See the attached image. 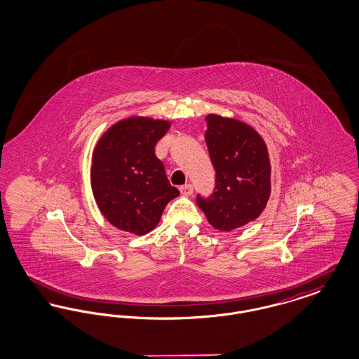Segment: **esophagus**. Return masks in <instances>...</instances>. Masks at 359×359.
Segmentation results:
<instances>
[{"instance_id": "1", "label": "esophagus", "mask_w": 359, "mask_h": 359, "mask_svg": "<svg viewBox=\"0 0 359 359\" xmlns=\"http://www.w3.org/2000/svg\"><path fill=\"white\" fill-rule=\"evenodd\" d=\"M180 192H182L183 196H189V195L194 194V187L191 184H184V186L180 187Z\"/></svg>"}]
</instances>
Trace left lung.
Instances as JSON below:
<instances>
[{
	"label": "left lung",
	"instance_id": "obj_1",
	"mask_svg": "<svg viewBox=\"0 0 359 359\" xmlns=\"http://www.w3.org/2000/svg\"><path fill=\"white\" fill-rule=\"evenodd\" d=\"M205 144L215 168L214 192L196 196L211 226L221 231L255 221L271 195V163L264 140L234 118L205 117Z\"/></svg>",
	"mask_w": 359,
	"mask_h": 359
}]
</instances>
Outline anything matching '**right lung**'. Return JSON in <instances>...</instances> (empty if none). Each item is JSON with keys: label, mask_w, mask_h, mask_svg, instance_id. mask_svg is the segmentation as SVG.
I'll return each instance as SVG.
<instances>
[{"label": "right lung", "mask_w": 359, "mask_h": 359, "mask_svg": "<svg viewBox=\"0 0 359 359\" xmlns=\"http://www.w3.org/2000/svg\"><path fill=\"white\" fill-rule=\"evenodd\" d=\"M168 121L132 117L113 125L93 154L91 187L103 217L123 231L142 236L154 230L179 189L172 187L154 147Z\"/></svg>", "instance_id": "obj_1"}]
</instances>
